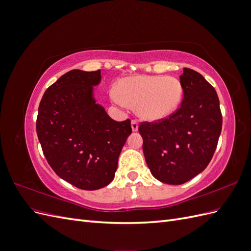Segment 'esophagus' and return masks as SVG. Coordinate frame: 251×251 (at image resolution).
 Instances as JSON below:
<instances>
[{
    "mask_svg": "<svg viewBox=\"0 0 251 251\" xmlns=\"http://www.w3.org/2000/svg\"><path fill=\"white\" fill-rule=\"evenodd\" d=\"M138 126H139L138 121L136 120V119L132 120V130H133V132H137L138 131Z\"/></svg>",
    "mask_w": 251,
    "mask_h": 251,
    "instance_id": "obj_1",
    "label": "esophagus"
}]
</instances>
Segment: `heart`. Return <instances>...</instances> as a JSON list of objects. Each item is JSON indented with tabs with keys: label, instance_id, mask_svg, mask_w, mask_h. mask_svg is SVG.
<instances>
[{
	"label": "heart",
	"instance_id": "heart-1",
	"mask_svg": "<svg viewBox=\"0 0 251 251\" xmlns=\"http://www.w3.org/2000/svg\"><path fill=\"white\" fill-rule=\"evenodd\" d=\"M113 100L121 107H136L137 115L155 123L170 117L183 100L181 81L165 75H136L123 78Z\"/></svg>",
	"mask_w": 251,
	"mask_h": 251
}]
</instances>
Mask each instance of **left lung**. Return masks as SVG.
<instances>
[{
  "instance_id": "left-lung-1",
  "label": "left lung",
  "mask_w": 251,
  "mask_h": 251,
  "mask_svg": "<svg viewBox=\"0 0 251 251\" xmlns=\"http://www.w3.org/2000/svg\"><path fill=\"white\" fill-rule=\"evenodd\" d=\"M181 107L158 123H141L143 154L153 176L163 183L183 184L203 172L217 148L222 114L215 88L184 68Z\"/></svg>"
}]
</instances>
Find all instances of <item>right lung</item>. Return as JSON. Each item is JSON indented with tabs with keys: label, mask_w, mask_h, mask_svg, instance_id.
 Returning <instances> with one entry per match:
<instances>
[{
	"label": "right lung",
	"mask_w": 251,
	"mask_h": 251,
	"mask_svg": "<svg viewBox=\"0 0 251 251\" xmlns=\"http://www.w3.org/2000/svg\"><path fill=\"white\" fill-rule=\"evenodd\" d=\"M100 70H71L45 92L36 133L49 165L58 177L86 191L111 183L118 157L132 133L131 120H113L96 103L93 87Z\"/></svg>",
	"instance_id": "obj_1"
}]
</instances>
